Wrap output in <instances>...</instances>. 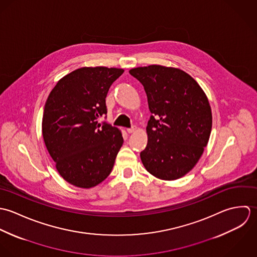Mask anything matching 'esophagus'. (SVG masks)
Wrapping results in <instances>:
<instances>
[{"mask_svg":"<svg viewBox=\"0 0 257 257\" xmlns=\"http://www.w3.org/2000/svg\"><path fill=\"white\" fill-rule=\"evenodd\" d=\"M135 131H136V127H135V126H133V127L127 129V132H128V133H133V132H135Z\"/></svg>","mask_w":257,"mask_h":257,"instance_id":"obj_1","label":"esophagus"}]
</instances>
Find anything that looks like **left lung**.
Masks as SVG:
<instances>
[{"instance_id": "left-lung-1", "label": "left lung", "mask_w": 257, "mask_h": 257, "mask_svg": "<svg viewBox=\"0 0 257 257\" xmlns=\"http://www.w3.org/2000/svg\"><path fill=\"white\" fill-rule=\"evenodd\" d=\"M129 73L144 86L152 113L142 163L156 178L177 180L195 167L208 142L212 120L205 92L179 68L149 65Z\"/></svg>"}]
</instances>
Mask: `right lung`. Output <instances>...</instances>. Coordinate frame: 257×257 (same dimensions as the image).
<instances>
[{
  "mask_svg": "<svg viewBox=\"0 0 257 257\" xmlns=\"http://www.w3.org/2000/svg\"><path fill=\"white\" fill-rule=\"evenodd\" d=\"M124 72L104 66L81 67L62 77L50 93L43 136L60 176L79 188H92L112 171L121 132L98 119L107 114L106 96Z\"/></svg>",
  "mask_w": 257,
  "mask_h": 257,
  "instance_id": "right-lung-1",
  "label": "right lung"
}]
</instances>
